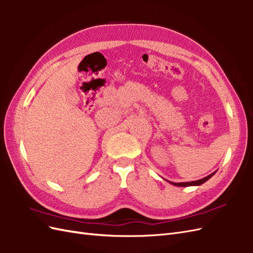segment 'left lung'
I'll return each mask as SVG.
<instances>
[{"label": "left lung", "mask_w": 253, "mask_h": 253, "mask_svg": "<svg viewBox=\"0 0 253 253\" xmlns=\"http://www.w3.org/2000/svg\"><path fill=\"white\" fill-rule=\"evenodd\" d=\"M216 172V171H215ZM215 172H213V173H211L210 175H208V176H206V177H204V178H200V179H198V181H194V182H183V183H174V182H170V181H168L169 182L170 184H172V185H174V186H179V187H187V186H199V185H201V184H204L205 182H207L208 179L209 178H211L213 175H214L215 174Z\"/></svg>", "instance_id": "left-lung-1"}]
</instances>
